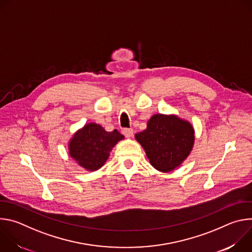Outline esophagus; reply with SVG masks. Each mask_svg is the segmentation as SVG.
<instances>
[{
    "instance_id": "1",
    "label": "esophagus",
    "mask_w": 252,
    "mask_h": 252,
    "mask_svg": "<svg viewBox=\"0 0 252 252\" xmlns=\"http://www.w3.org/2000/svg\"><path fill=\"white\" fill-rule=\"evenodd\" d=\"M123 133H124V135L126 137H130L133 134V129H131V128H124L123 129Z\"/></svg>"
}]
</instances>
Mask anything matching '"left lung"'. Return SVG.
I'll return each instance as SVG.
<instances>
[{
    "mask_svg": "<svg viewBox=\"0 0 252 252\" xmlns=\"http://www.w3.org/2000/svg\"><path fill=\"white\" fill-rule=\"evenodd\" d=\"M151 164L158 171L169 172L181 165L194 145L192 125L175 115H154L147 128L134 135Z\"/></svg>",
    "mask_w": 252,
    "mask_h": 252,
    "instance_id": "8db88e82",
    "label": "left lung"
}]
</instances>
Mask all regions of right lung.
<instances>
[{
	"mask_svg": "<svg viewBox=\"0 0 252 252\" xmlns=\"http://www.w3.org/2000/svg\"><path fill=\"white\" fill-rule=\"evenodd\" d=\"M124 138L117 129L106 131L100 125L90 123L69 139L68 154L80 166L95 171L105 163L113 148Z\"/></svg>",
	"mask_w": 252,
	"mask_h": 252,
	"instance_id": "obj_1",
	"label": "right lung"
}]
</instances>
